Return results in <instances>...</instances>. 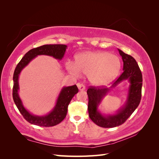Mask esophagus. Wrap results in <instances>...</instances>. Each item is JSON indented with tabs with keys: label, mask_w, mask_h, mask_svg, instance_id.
<instances>
[{
	"label": "esophagus",
	"mask_w": 159,
	"mask_h": 159,
	"mask_svg": "<svg viewBox=\"0 0 159 159\" xmlns=\"http://www.w3.org/2000/svg\"><path fill=\"white\" fill-rule=\"evenodd\" d=\"M77 86H78L79 90H80V91H83V90L85 89V85H83V84H77Z\"/></svg>",
	"instance_id": "1"
}]
</instances>
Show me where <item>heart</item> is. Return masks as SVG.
Returning <instances> with one entry per match:
<instances>
[{
    "instance_id": "1",
    "label": "heart",
    "mask_w": 159,
    "mask_h": 159,
    "mask_svg": "<svg viewBox=\"0 0 159 159\" xmlns=\"http://www.w3.org/2000/svg\"><path fill=\"white\" fill-rule=\"evenodd\" d=\"M66 69L75 76L87 74L91 84L95 85H107L117 78L121 70L119 57L104 51H88L76 55L75 63L68 61Z\"/></svg>"
}]
</instances>
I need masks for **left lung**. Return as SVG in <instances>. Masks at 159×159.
I'll return each instance as SVG.
<instances>
[{"label":"left lung","instance_id":"left-lung-1","mask_svg":"<svg viewBox=\"0 0 159 159\" xmlns=\"http://www.w3.org/2000/svg\"><path fill=\"white\" fill-rule=\"evenodd\" d=\"M123 62V72L109 88L91 87L87 91L88 95V113L89 118L97 125L104 128H112L125 122L134 111L141 99L143 78L140 68L133 57L118 49ZM129 83L126 103L113 114H103L98 107L102 100L110 90L122 81Z\"/></svg>","mask_w":159,"mask_h":159}]
</instances>
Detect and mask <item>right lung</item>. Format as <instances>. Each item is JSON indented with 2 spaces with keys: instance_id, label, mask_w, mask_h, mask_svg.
Segmentation results:
<instances>
[{
  "instance_id": "1",
  "label": "right lung",
  "mask_w": 159,
  "mask_h": 159,
  "mask_svg": "<svg viewBox=\"0 0 159 159\" xmlns=\"http://www.w3.org/2000/svg\"><path fill=\"white\" fill-rule=\"evenodd\" d=\"M64 44H46L33 48L28 51L16 66L13 75L12 97L19 111L28 122L40 127H52L61 122L67 115L68 107L74 96L78 93V89L76 85L63 87L57 98L55 106L52 111L44 115H36L31 113L25 107L19 96L18 79L22 70L38 56L44 55L61 60L67 49Z\"/></svg>"
}]
</instances>
